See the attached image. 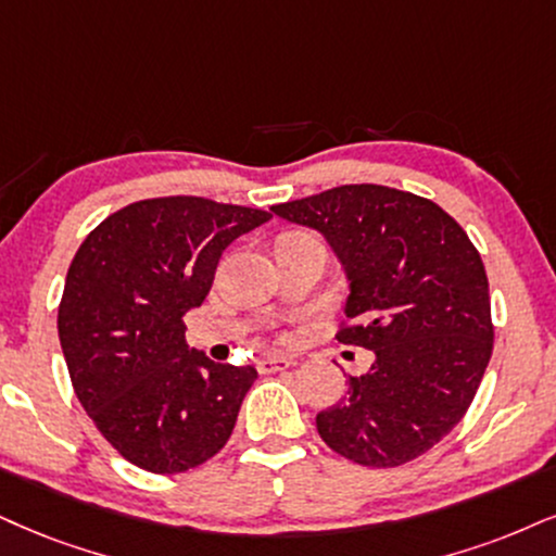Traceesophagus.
Masks as SVG:
<instances>
[{
	"mask_svg": "<svg viewBox=\"0 0 556 556\" xmlns=\"http://www.w3.org/2000/svg\"><path fill=\"white\" fill-rule=\"evenodd\" d=\"M293 366L291 358L286 355H265V358L257 361V371L260 374H273V371H283V368Z\"/></svg>",
	"mask_w": 556,
	"mask_h": 556,
	"instance_id": "obj_1",
	"label": "esophagus"
}]
</instances>
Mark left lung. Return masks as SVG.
<instances>
[{"mask_svg": "<svg viewBox=\"0 0 556 556\" xmlns=\"http://www.w3.org/2000/svg\"><path fill=\"white\" fill-rule=\"evenodd\" d=\"M319 231L345 267L342 345L374 351L345 396L317 415L321 441L363 467H400L456 428L492 355L490 286L467 231L428 198L340 185L273 205Z\"/></svg>", "mask_w": 556, "mask_h": 556, "instance_id": "1", "label": "left lung"}]
</instances>
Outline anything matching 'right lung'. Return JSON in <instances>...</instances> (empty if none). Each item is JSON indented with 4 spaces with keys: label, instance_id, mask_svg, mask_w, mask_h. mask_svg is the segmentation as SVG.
I'll return each instance as SVG.
<instances>
[{
    "label": "right lung",
    "instance_id": "add662e5",
    "mask_svg": "<svg viewBox=\"0 0 556 556\" xmlns=\"http://www.w3.org/2000/svg\"><path fill=\"white\" fill-rule=\"evenodd\" d=\"M270 214L173 195L108 216L68 265L59 340L74 392L105 441L154 475L216 456L257 371L185 342L222 252Z\"/></svg>",
    "mask_w": 556,
    "mask_h": 556
}]
</instances>
